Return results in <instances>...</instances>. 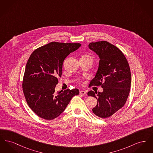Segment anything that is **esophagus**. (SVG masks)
<instances>
[{"instance_id": "1", "label": "esophagus", "mask_w": 153, "mask_h": 153, "mask_svg": "<svg viewBox=\"0 0 153 153\" xmlns=\"http://www.w3.org/2000/svg\"><path fill=\"white\" fill-rule=\"evenodd\" d=\"M80 95H83V96H85V95H87V92L84 91H80Z\"/></svg>"}]
</instances>
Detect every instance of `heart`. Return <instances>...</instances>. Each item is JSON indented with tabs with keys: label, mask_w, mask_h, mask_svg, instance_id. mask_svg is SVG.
<instances>
[{
	"label": "heart",
	"mask_w": 153,
	"mask_h": 153,
	"mask_svg": "<svg viewBox=\"0 0 153 153\" xmlns=\"http://www.w3.org/2000/svg\"><path fill=\"white\" fill-rule=\"evenodd\" d=\"M81 58H83V59H88V60H89V61H93V59H92V57L90 56V55H89V54H84L82 57H81Z\"/></svg>",
	"instance_id": "heart-1"
}]
</instances>
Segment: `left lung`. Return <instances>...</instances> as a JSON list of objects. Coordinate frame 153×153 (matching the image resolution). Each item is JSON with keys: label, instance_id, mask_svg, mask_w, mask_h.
Here are the masks:
<instances>
[{"label": "left lung", "instance_id": "8db88e82", "mask_svg": "<svg viewBox=\"0 0 153 153\" xmlns=\"http://www.w3.org/2000/svg\"><path fill=\"white\" fill-rule=\"evenodd\" d=\"M90 49L100 57L99 69L91 86H102L103 92L90 91L88 95L97 100L92 111L101 118L111 117L125 104L131 87V72L128 62L117 46L105 41L91 42Z\"/></svg>", "mask_w": 153, "mask_h": 153}]
</instances>
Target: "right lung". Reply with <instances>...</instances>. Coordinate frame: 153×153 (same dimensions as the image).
<instances>
[{
	"instance_id": "1",
	"label": "right lung",
	"mask_w": 153,
	"mask_h": 153,
	"mask_svg": "<svg viewBox=\"0 0 153 153\" xmlns=\"http://www.w3.org/2000/svg\"><path fill=\"white\" fill-rule=\"evenodd\" d=\"M81 46L79 43L52 42L37 48L27 62L22 82L26 101L38 117L51 120L58 117L78 89L55 92L66 57Z\"/></svg>"
}]
</instances>
